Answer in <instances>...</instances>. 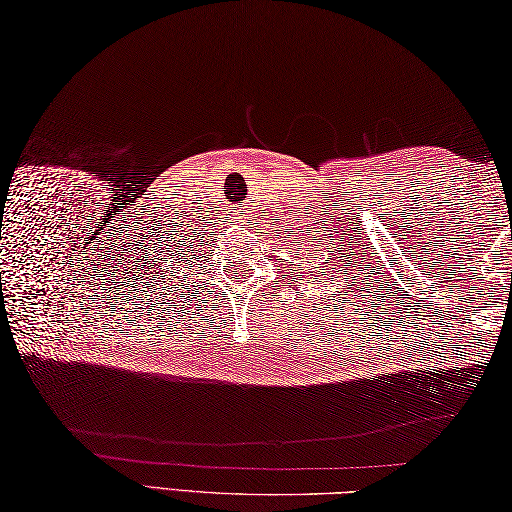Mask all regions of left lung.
I'll return each instance as SVG.
<instances>
[{
    "instance_id": "obj_1",
    "label": "left lung",
    "mask_w": 512,
    "mask_h": 512,
    "mask_svg": "<svg viewBox=\"0 0 512 512\" xmlns=\"http://www.w3.org/2000/svg\"><path fill=\"white\" fill-rule=\"evenodd\" d=\"M340 258V256H338ZM342 263H344V258H342ZM349 263H351V260H349ZM340 267V265H338ZM344 267H347V265H344ZM331 269H336V267H331ZM322 276H327V271H322Z\"/></svg>"
}]
</instances>
